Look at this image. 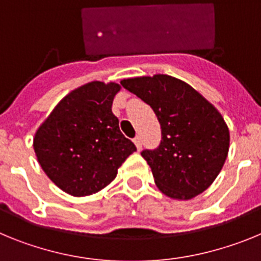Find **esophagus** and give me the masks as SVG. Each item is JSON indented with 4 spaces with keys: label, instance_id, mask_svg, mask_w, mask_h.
Here are the masks:
<instances>
[{
    "label": "esophagus",
    "instance_id": "obj_1",
    "mask_svg": "<svg viewBox=\"0 0 261 261\" xmlns=\"http://www.w3.org/2000/svg\"><path fill=\"white\" fill-rule=\"evenodd\" d=\"M133 142H135V145H136V146H137L138 150H141V147H142L141 137H140V136H136V137L133 138Z\"/></svg>",
    "mask_w": 261,
    "mask_h": 261
}]
</instances>
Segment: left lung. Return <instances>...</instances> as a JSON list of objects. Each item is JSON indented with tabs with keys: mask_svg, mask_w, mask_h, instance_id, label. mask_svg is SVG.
<instances>
[{
	"mask_svg": "<svg viewBox=\"0 0 261 261\" xmlns=\"http://www.w3.org/2000/svg\"><path fill=\"white\" fill-rule=\"evenodd\" d=\"M120 84L150 106L161 124V144L141 151L156 187L177 200L204 192L229 153V128L220 112L193 87L171 75L129 78Z\"/></svg>",
	"mask_w": 261,
	"mask_h": 261,
	"instance_id": "8db88e82",
	"label": "left lung"
}]
</instances>
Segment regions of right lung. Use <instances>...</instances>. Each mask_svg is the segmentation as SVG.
<instances>
[{
    "label": "right lung",
    "mask_w": 261,
    "mask_h": 261,
    "mask_svg": "<svg viewBox=\"0 0 261 261\" xmlns=\"http://www.w3.org/2000/svg\"><path fill=\"white\" fill-rule=\"evenodd\" d=\"M119 90L120 85L99 81L78 87L39 126L34 150L47 176L64 192L77 197L99 192L137 150L112 114Z\"/></svg>",
    "instance_id": "right-lung-1"
}]
</instances>
